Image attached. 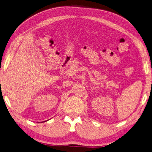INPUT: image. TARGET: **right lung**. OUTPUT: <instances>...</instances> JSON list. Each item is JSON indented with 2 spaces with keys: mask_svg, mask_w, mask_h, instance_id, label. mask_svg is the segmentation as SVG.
Here are the masks:
<instances>
[{
  "mask_svg": "<svg viewBox=\"0 0 152 152\" xmlns=\"http://www.w3.org/2000/svg\"><path fill=\"white\" fill-rule=\"evenodd\" d=\"M44 122H46V121H43V122H41V123H44Z\"/></svg>",
  "mask_w": 152,
  "mask_h": 152,
  "instance_id": "obj_1",
  "label": "right lung"
}]
</instances>
